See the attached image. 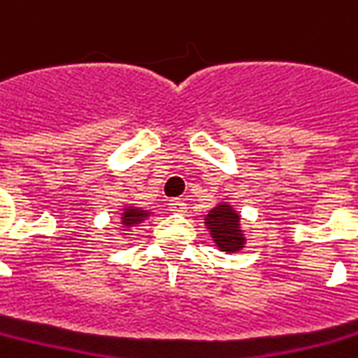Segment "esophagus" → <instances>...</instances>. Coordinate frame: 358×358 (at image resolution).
I'll list each match as a JSON object with an SVG mask.
<instances>
[{"label":"esophagus","mask_w":358,"mask_h":358,"mask_svg":"<svg viewBox=\"0 0 358 358\" xmlns=\"http://www.w3.org/2000/svg\"><path fill=\"white\" fill-rule=\"evenodd\" d=\"M170 211H174V213H186V201L184 199H170Z\"/></svg>","instance_id":"esophagus-1"}]
</instances>
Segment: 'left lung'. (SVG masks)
I'll return each instance as SVG.
<instances>
[{"label":"left lung","instance_id":"8db88e82","mask_svg":"<svg viewBox=\"0 0 358 358\" xmlns=\"http://www.w3.org/2000/svg\"><path fill=\"white\" fill-rule=\"evenodd\" d=\"M241 217L229 203H220L217 208L208 213L206 225L210 229L215 245L225 252H237L245 245L243 229H241Z\"/></svg>","mask_w":358,"mask_h":358}]
</instances>
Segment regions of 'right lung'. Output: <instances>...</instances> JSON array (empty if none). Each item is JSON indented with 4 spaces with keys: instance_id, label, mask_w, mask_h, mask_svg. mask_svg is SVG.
Wrapping results in <instances>:
<instances>
[{
    "instance_id": "right-lung-1",
    "label": "right lung",
    "mask_w": 358,
    "mask_h": 358,
    "mask_svg": "<svg viewBox=\"0 0 358 358\" xmlns=\"http://www.w3.org/2000/svg\"><path fill=\"white\" fill-rule=\"evenodd\" d=\"M145 217H148V211L141 210V208H125L123 210V215H121V223L125 227H133L141 221H145Z\"/></svg>"
}]
</instances>
